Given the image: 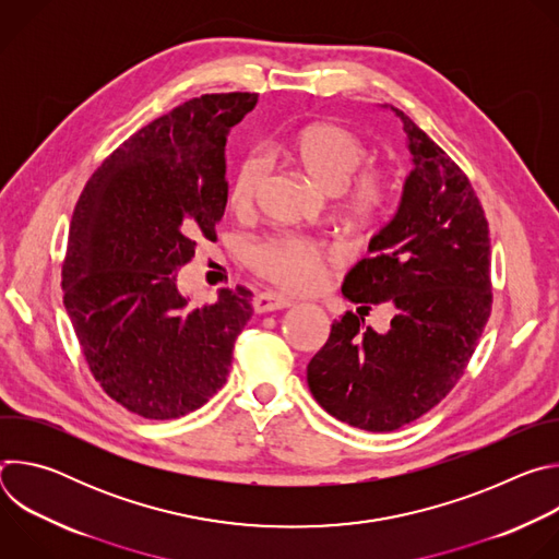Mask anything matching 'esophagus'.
<instances>
[{"instance_id":"1","label":"esophagus","mask_w":559,"mask_h":559,"mask_svg":"<svg viewBox=\"0 0 559 559\" xmlns=\"http://www.w3.org/2000/svg\"><path fill=\"white\" fill-rule=\"evenodd\" d=\"M294 300L274 292H261L254 296V311L257 313H267V311H276V309H285L292 307Z\"/></svg>"}]
</instances>
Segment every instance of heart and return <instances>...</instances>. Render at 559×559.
I'll return each instance as SVG.
<instances>
[{"instance_id": "heart-1", "label": "heart", "mask_w": 559, "mask_h": 559, "mask_svg": "<svg viewBox=\"0 0 559 559\" xmlns=\"http://www.w3.org/2000/svg\"><path fill=\"white\" fill-rule=\"evenodd\" d=\"M278 150L330 194L343 197L345 214L356 223H371L389 197L386 177L376 168H360L367 158L362 139L345 126L321 121L292 130ZM265 168L254 154L236 158L229 173L227 201L236 212H250L259 199ZM336 254L300 236H272L248 250L257 274L289 292H313L325 281V263Z\"/></svg>"}]
</instances>
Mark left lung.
<instances>
[{"instance_id":"1","label":"left lung","mask_w":559,"mask_h":559,"mask_svg":"<svg viewBox=\"0 0 559 559\" xmlns=\"http://www.w3.org/2000/svg\"><path fill=\"white\" fill-rule=\"evenodd\" d=\"M414 170L395 216L371 238L343 294L360 302L334 321L307 365L328 414L365 431H395L433 409L464 373L491 313V241L480 199L453 158L403 110ZM389 301L390 332L364 328Z\"/></svg>"}]
</instances>
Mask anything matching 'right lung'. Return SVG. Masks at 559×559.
<instances>
[{
  "label": "right lung",
  "mask_w": 559,
  "mask_h": 559,
  "mask_svg": "<svg viewBox=\"0 0 559 559\" xmlns=\"http://www.w3.org/2000/svg\"><path fill=\"white\" fill-rule=\"evenodd\" d=\"M257 93L190 99L123 141L79 197L61 267L63 305L102 389L147 420L181 418L225 384L252 292L192 307L177 270L214 241L227 203L225 141Z\"/></svg>",
  "instance_id": "1"
}]
</instances>
